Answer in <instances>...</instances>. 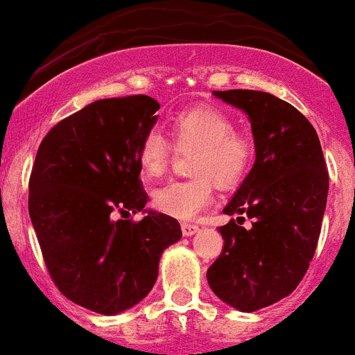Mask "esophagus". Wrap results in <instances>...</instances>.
Returning a JSON list of instances; mask_svg holds the SVG:
<instances>
[{
    "label": "esophagus",
    "mask_w": 355,
    "mask_h": 355,
    "mask_svg": "<svg viewBox=\"0 0 355 355\" xmlns=\"http://www.w3.org/2000/svg\"><path fill=\"white\" fill-rule=\"evenodd\" d=\"M181 232H183L184 237H190V235H193V233L199 232V226H196V224H190V223H183L181 224Z\"/></svg>",
    "instance_id": "obj_1"
}]
</instances>
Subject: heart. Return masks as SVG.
Returning a JSON list of instances; mask_svg holds the SVG:
<instances>
[{"label": "heart", "mask_w": 355, "mask_h": 355, "mask_svg": "<svg viewBox=\"0 0 355 355\" xmlns=\"http://www.w3.org/2000/svg\"><path fill=\"white\" fill-rule=\"evenodd\" d=\"M168 135L180 153L193 150L190 157L192 180L168 181L153 192V208L175 219H192L214 199L219 189H235L244 181L255 159V141L235 131V120L215 107H192L172 118ZM172 147L165 136L150 131L138 147V165L147 180L166 171Z\"/></svg>", "instance_id": "1"}]
</instances>
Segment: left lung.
I'll list each match as a JSON object with an SVG mask.
<instances>
[{"instance_id": "obj_1", "label": "left lung", "mask_w": 355, "mask_h": 355, "mask_svg": "<svg viewBox=\"0 0 355 355\" xmlns=\"http://www.w3.org/2000/svg\"><path fill=\"white\" fill-rule=\"evenodd\" d=\"M250 116L255 165L224 214L220 255L208 268L211 291L242 313L289 296L314 257L329 172L314 127L298 109L264 91H214ZM252 220V228L241 223Z\"/></svg>"}]
</instances>
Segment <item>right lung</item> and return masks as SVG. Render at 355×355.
<instances>
[{"label":"right lung","mask_w":355,"mask_h":355,"mask_svg":"<svg viewBox=\"0 0 355 355\" xmlns=\"http://www.w3.org/2000/svg\"><path fill=\"white\" fill-rule=\"evenodd\" d=\"M159 104L102 98L50 129L28 183V211L57 289L93 313H123L150 293L159 257L181 239L174 217L145 208L138 147ZM120 213L123 219L114 220Z\"/></svg>","instance_id":"obj_1"}]
</instances>
